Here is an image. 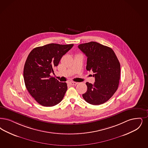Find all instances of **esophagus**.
Segmentation results:
<instances>
[{"mask_svg":"<svg viewBox=\"0 0 148 148\" xmlns=\"http://www.w3.org/2000/svg\"><path fill=\"white\" fill-rule=\"evenodd\" d=\"M70 84L71 85H76L77 83H76V82H70Z\"/></svg>","mask_w":148,"mask_h":148,"instance_id":"1","label":"esophagus"}]
</instances>
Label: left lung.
Here are the masks:
<instances>
[{
  "label": "left lung",
  "instance_id": "left-lung-1",
  "mask_svg": "<svg viewBox=\"0 0 148 148\" xmlns=\"http://www.w3.org/2000/svg\"><path fill=\"white\" fill-rule=\"evenodd\" d=\"M78 48L87 58L86 70L93 71L94 84L86 83L88 90L83 94L90 104L99 105L108 100L118 89L121 65L112 49L96 42L80 44Z\"/></svg>",
  "mask_w": 148,
  "mask_h": 148
}]
</instances>
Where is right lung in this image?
Returning a JSON list of instances; mask_svg holds the SVG:
<instances>
[{"instance_id": "right-lung-1", "label": "right lung", "mask_w": 148, "mask_h": 148, "mask_svg": "<svg viewBox=\"0 0 148 148\" xmlns=\"http://www.w3.org/2000/svg\"><path fill=\"white\" fill-rule=\"evenodd\" d=\"M73 46L50 43L35 48L29 54L24 65V82L30 95L42 106H53L63 100L67 84L59 82L50 73Z\"/></svg>"}]
</instances>
